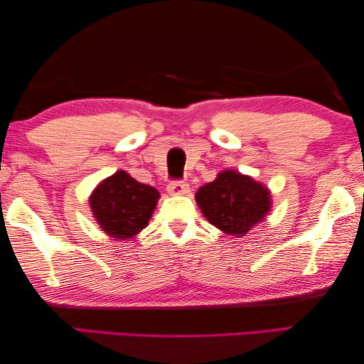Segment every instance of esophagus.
Wrapping results in <instances>:
<instances>
[{"mask_svg":"<svg viewBox=\"0 0 364 364\" xmlns=\"http://www.w3.org/2000/svg\"><path fill=\"white\" fill-rule=\"evenodd\" d=\"M168 193L169 195H187L188 183L183 181H172L168 183Z\"/></svg>","mask_w":364,"mask_h":364,"instance_id":"esophagus-1","label":"esophagus"}]
</instances>
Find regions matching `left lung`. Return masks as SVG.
Masks as SVG:
<instances>
[{
  "mask_svg": "<svg viewBox=\"0 0 364 364\" xmlns=\"http://www.w3.org/2000/svg\"><path fill=\"white\" fill-rule=\"evenodd\" d=\"M201 213L224 234L243 237L271 210V195L263 183L235 171H223L195 195Z\"/></svg>",
  "mask_w": 364,
  "mask_h": 364,
  "instance_id": "1",
  "label": "left lung"
}]
</instances>
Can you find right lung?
<instances>
[{"label":"right lung","mask_w":364,"mask_h":364,"mask_svg":"<svg viewBox=\"0 0 364 364\" xmlns=\"http://www.w3.org/2000/svg\"><path fill=\"white\" fill-rule=\"evenodd\" d=\"M158 200L156 188L135 181L126 171H117L93 190L90 208L106 234L130 238L146 228Z\"/></svg>","instance_id":"obj_1"}]
</instances>
